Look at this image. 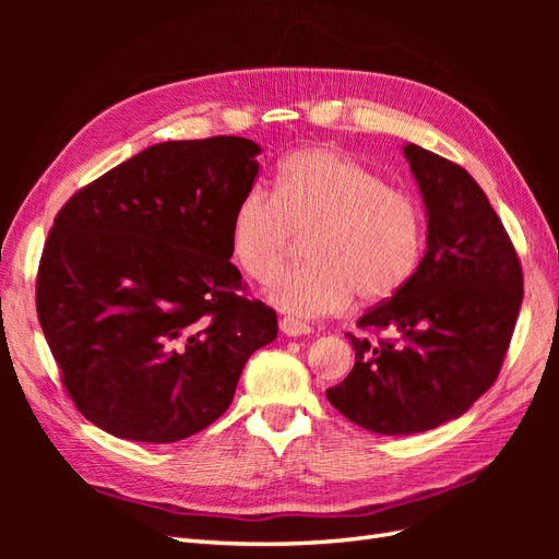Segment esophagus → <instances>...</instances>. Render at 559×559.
Masks as SVG:
<instances>
[{
	"label": "esophagus",
	"mask_w": 559,
	"mask_h": 559,
	"mask_svg": "<svg viewBox=\"0 0 559 559\" xmlns=\"http://www.w3.org/2000/svg\"><path fill=\"white\" fill-rule=\"evenodd\" d=\"M280 329H282L286 335H292V337L306 335V333L312 331L310 324H306V321H300V319H296V317H282V319H280Z\"/></svg>",
	"instance_id": "esophagus-1"
}]
</instances>
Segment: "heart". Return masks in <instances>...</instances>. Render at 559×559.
Here are the masks:
<instances>
[{
    "instance_id": "obj_1",
    "label": "heart",
    "mask_w": 559,
    "mask_h": 559,
    "mask_svg": "<svg viewBox=\"0 0 559 559\" xmlns=\"http://www.w3.org/2000/svg\"><path fill=\"white\" fill-rule=\"evenodd\" d=\"M308 238V263L280 275L267 298L296 317L341 312L396 298L427 247V216L415 193L386 183L361 160L331 146L300 148L263 186L238 200L230 253L245 275L267 284Z\"/></svg>"
}]
</instances>
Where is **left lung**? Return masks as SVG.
Listing matches in <instances>:
<instances>
[{
  "instance_id": "8db88e82",
  "label": "left lung",
  "mask_w": 559,
  "mask_h": 559,
  "mask_svg": "<svg viewBox=\"0 0 559 559\" xmlns=\"http://www.w3.org/2000/svg\"><path fill=\"white\" fill-rule=\"evenodd\" d=\"M429 216L413 282L347 333L354 368L326 399L373 433L436 429L495 384L522 302V265L501 218L462 165L417 144L403 148Z\"/></svg>"
}]
</instances>
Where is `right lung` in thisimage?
<instances>
[{
    "instance_id": "1",
    "label": "right lung",
    "mask_w": 559,
    "mask_h": 559,
    "mask_svg": "<svg viewBox=\"0 0 559 559\" xmlns=\"http://www.w3.org/2000/svg\"><path fill=\"white\" fill-rule=\"evenodd\" d=\"M257 142H163L79 189L37 273V314L76 411L111 436L175 443L222 417L277 335L230 263Z\"/></svg>"
}]
</instances>
